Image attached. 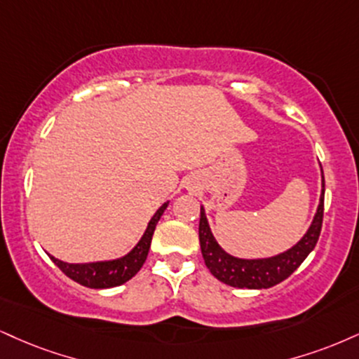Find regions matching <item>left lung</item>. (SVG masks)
Returning a JSON list of instances; mask_svg holds the SVG:
<instances>
[{
	"label": "left lung",
	"instance_id": "8db88e82",
	"mask_svg": "<svg viewBox=\"0 0 359 359\" xmlns=\"http://www.w3.org/2000/svg\"><path fill=\"white\" fill-rule=\"evenodd\" d=\"M323 177L321 197L308 232L299 243L291 249L284 250L273 257L264 259H241L227 254L217 241L214 239L209 222H207L204 207H201V222H198V241H201L202 257L207 269L221 283L232 287L248 289H267L287 279L294 271L303 264L311 250L316 245L323 226V212H325V175Z\"/></svg>",
	"mask_w": 359,
	"mask_h": 359
}]
</instances>
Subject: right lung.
Listing matches in <instances>:
<instances>
[{
  "mask_svg": "<svg viewBox=\"0 0 359 359\" xmlns=\"http://www.w3.org/2000/svg\"><path fill=\"white\" fill-rule=\"evenodd\" d=\"M168 202L158 207L157 212L150 219L149 226H147L144 236L138 241V244L133 248L130 252L125 254L123 257L114 259V261H100V262H86V264H70V262H63L60 259L50 256L51 261L55 262L60 269L63 271L68 278L81 284L85 287L92 289H107L115 287L120 284L127 283L132 279L140 267L144 266L147 256H149L150 243H152V236L155 226L161 221L163 210L167 209Z\"/></svg>",
  "mask_w": 359,
  "mask_h": 359,
  "instance_id": "obj_1",
  "label": "right lung"
}]
</instances>
